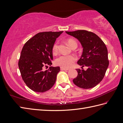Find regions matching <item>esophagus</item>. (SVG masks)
Masks as SVG:
<instances>
[{
	"label": "esophagus",
	"mask_w": 123,
	"mask_h": 123,
	"mask_svg": "<svg viewBox=\"0 0 123 123\" xmlns=\"http://www.w3.org/2000/svg\"><path fill=\"white\" fill-rule=\"evenodd\" d=\"M61 70H68V68H64V67H61Z\"/></svg>",
	"instance_id": "esophagus-1"
}]
</instances>
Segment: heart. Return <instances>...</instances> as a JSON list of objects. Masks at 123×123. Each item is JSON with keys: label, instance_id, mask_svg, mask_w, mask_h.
I'll list each match as a JSON object with an SVG mask.
<instances>
[{"label": "heart", "instance_id": "b5f03b06", "mask_svg": "<svg viewBox=\"0 0 123 123\" xmlns=\"http://www.w3.org/2000/svg\"><path fill=\"white\" fill-rule=\"evenodd\" d=\"M67 43L68 44L71 48H73L74 46H77V43L75 40L72 38H69L67 40ZM58 42H56L54 44L52 52L53 53H56L58 52ZM76 57L75 56L73 55H62L58 57L55 60V62L56 65H57L59 66L64 68H69L71 67L74 62L76 61Z\"/></svg>", "mask_w": 123, "mask_h": 123}]
</instances>
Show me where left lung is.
<instances>
[{
    "label": "left lung",
    "mask_w": 123,
    "mask_h": 123,
    "mask_svg": "<svg viewBox=\"0 0 123 123\" xmlns=\"http://www.w3.org/2000/svg\"><path fill=\"white\" fill-rule=\"evenodd\" d=\"M66 33L77 38L81 44L83 52L77 63L88 67L86 70L77 69L78 76L73 79V82L82 89L94 87L102 80L109 65L105 44L97 34L91 32L77 30Z\"/></svg>",
    "instance_id": "1"
}]
</instances>
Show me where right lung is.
<instances>
[{
    "mask_svg": "<svg viewBox=\"0 0 123 123\" xmlns=\"http://www.w3.org/2000/svg\"><path fill=\"white\" fill-rule=\"evenodd\" d=\"M63 31L40 32L24 45L18 66L22 78L32 90L44 92L55 84L59 67L51 66L53 59L52 48L56 38Z\"/></svg>",
    "mask_w": 123,
    "mask_h": 123,
    "instance_id": "obj_1",
    "label": "right lung"
}]
</instances>
